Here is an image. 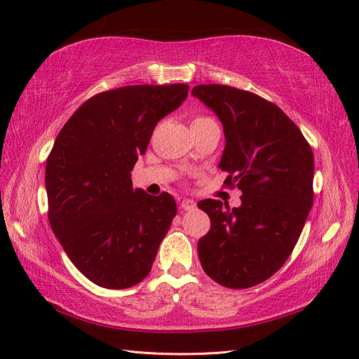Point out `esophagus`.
I'll return each instance as SVG.
<instances>
[{"instance_id":"obj_1","label":"esophagus","mask_w":359,"mask_h":359,"mask_svg":"<svg viewBox=\"0 0 359 359\" xmlns=\"http://www.w3.org/2000/svg\"><path fill=\"white\" fill-rule=\"evenodd\" d=\"M180 208L185 211H193L196 208V202L193 199H184L180 202Z\"/></svg>"}]
</instances>
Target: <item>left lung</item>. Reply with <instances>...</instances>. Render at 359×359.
I'll return each instance as SVG.
<instances>
[{
  "label": "left lung",
  "instance_id": "left-lung-1",
  "mask_svg": "<svg viewBox=\"0 0 359 359\" xmlns=\"http://www.w3.org/2000/svg\"><path fill=\"white\" fill-rule=\"evenodd\" d=\"M224 126L219 168L238 185L242 203H197L211 219L197 251L203 271L228 288H248L273 276L299 239L313 205L310 144L276 104L248 90L199 85L191 93Z\"/></svg>",
  "mask_w": 359,
  "mask_h": 359
}]
</instances>
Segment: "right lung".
Returning a JSON list of instances; mask_svg holds the SVG:
<instances>
[{"label":"right lung","mask_w":359,"mask_h":359,"mask_svg":"<svg viewBox=\"0 0 359 359\" xmlns=\"http://www.w3.org/2000/svg\"><path fill=\"white\" fill-rule=\"evenodd\" d=\"M188 85H135L97 94L57 135L46 162L49 222L72 264L94 284L121 290L148 276L177 212L172 196L133 188L131 171L158 120Z\"/></svg>","instance_id":"obj_1"}]
</instances>
